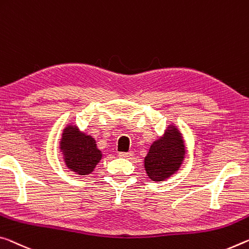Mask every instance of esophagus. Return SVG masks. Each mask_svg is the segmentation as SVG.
<instances>
[{"instance_id": "1", "label": "esophagus", "mask_w": 249, "mask_h": 249, "mask_svg": "<svg viewBox=\"0 0 249 249\" xmlns=\"http://www.w3.org/2000/svg\"><path fill=\"white\" fill-rule=\"evenodd\" d=\"M118 156L124 157V159H129V157L133 156V152H121L118 153Z\"/></svg>"}]
</instances>
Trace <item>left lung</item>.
I'll return each mask as SVG.
<instances>
[{"label":"left lung","mask_w":249,"mask_h":249,"mask_svg":"<svg viewBox=\"0 0 249 249\" xmlns=\"http://www.w3.org/2000/svg\"><path fill=\"white\" fill-rule=\"evenodd\" d=\"M184 155L185 146L180 134L175 128L171 129L151 146L145 157V171L152 180H164L179 168Z\"/></svg>","instance_id":"1"}]
</instances>
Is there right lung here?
<instances>
[{
    "label": "right lung",
    "mask_w": 249,
    "mask_h": 249,
    "mask_svg": "<svg viewBox=\"0 0 249 249\" xmlns=\"http://www.w3.org/2000/svg\"><path fill=\"white\" fill-rule=\"evenodd\" d=\"M95 143L92 136L80 133L76 128H66L63 133L61 149L68 167L80 175L92 173L102 159V153Z\"/></svg>",
    "instance_id": "1"
}]
</instances>
